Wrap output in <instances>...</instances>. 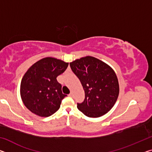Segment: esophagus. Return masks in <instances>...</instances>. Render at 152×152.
<instances>
[{"label":"esophagus","instance_id":"1","mask_svg":"<svg viewBox=\"0 0 152 152\" xmlns=\"http://www.w3.org/2000/svg\"><path fill=\"white\" fill-rule=\"evenodd\" d=\"M68 96H70V97H73V93H72V92H70V93L69 94Z\"/></svg>","mask_w":152,"mask_h":152}]
</instances>
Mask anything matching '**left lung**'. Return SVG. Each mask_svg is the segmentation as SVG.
<instances>
[{"mask_svg": "<svg viewBox=\"0 0 152 152\" xmlns=\"http://www.w3.org/2000/svg\"><path fill=\"white\" fill-rule=\"evenodd\" d=\"M70 68L80 81L85 92L79 110L88 117H99L106 114L116 102L119 93L116 74L103 61L86 56L70 63Z\"/></svg>", "mask_w": 152, "mask_h": 152, "instance_id": "obj_1", "label": "left lung"}]
</instances>
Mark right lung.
I'll return each mask as SVG.
<instances>
[{
  "label": "right lung",
  "mask_w": 152,
  "mask_h": 152,
  "mask_svg": "<svg viewBox=\"0 0 152 152\" xmlns=\"http://www.w3.org/2000/svg\"><path fill=\"white\" fill-rule=\"evenodd\" d=\"M68 63L45 58L28 69L20 82V92L25 106L40 117H49L60 109L67 95L56 78L68 68Z\"/></svg>",
  "instance_id": "add662e5"
}]
</instances>
